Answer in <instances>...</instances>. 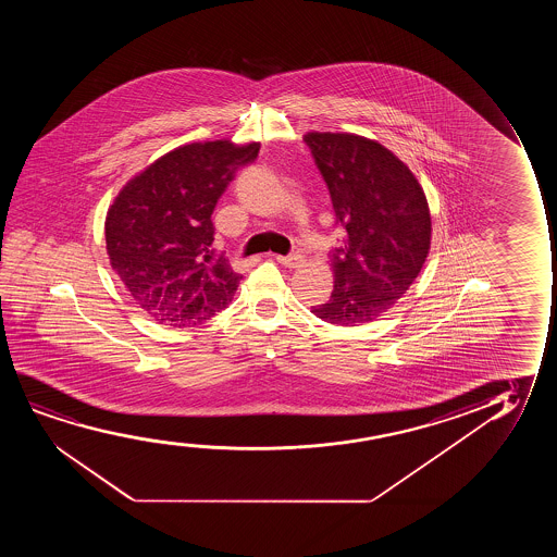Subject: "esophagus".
Wrapping results in <instances>:
<instances>
[{
    "instance_id": "obj_1",
    "label": "esophagus",
    "mask_w": 557,
    "mask_h": 557,
    "mask_svg": "<svg viewBox=\"0 0 557 557\" xmlns=\"http://www.w3.org/2000/svg\"><path fill=\"white\" fill-rule=\"evenodd\" d=\"M275 260L287 268H300L305 264V257L298 255V252H293V255H277Z\"/></svg>"
}]
</instances>
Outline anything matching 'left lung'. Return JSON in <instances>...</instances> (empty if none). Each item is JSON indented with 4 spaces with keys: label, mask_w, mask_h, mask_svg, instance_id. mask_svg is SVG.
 <instances>
[{
    "label": "left lung",
    "mask_w": 557,
    "mask_h": 557,
    "mask_svg": "<svg viewBox=\"0 0 557 557\" xmlns=\"http://www.w3.org/2000/svg\"><path fill=\"white\" fill-rule=\"evenodd\" d=\"M343 245L331 255L335 287L312 306L320 320L356 327L381 318L420 274L430 249L426 196L388 148L350 133H308Z\"/></svg>",
    "instance_id": "obj_1"
}]
</instances>
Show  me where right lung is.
<instances>
[{"label": "right lung", "instance_id": "right-lung-1", "mask_svg": "<svg viewBox=\"0 0 557 557\" xmlns=\"http://www.w3.org/2000/svg\"><path fill=\"white\" fill-rule=\"evenodd\" d=\"M259 143H194L153 161L108 209L110 264L158 323L191 327L221 312L242 275L214 252V206Z\"/></svg>", "mask_w": 557, "mask_h": 557}]
</instances>
